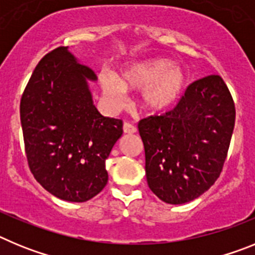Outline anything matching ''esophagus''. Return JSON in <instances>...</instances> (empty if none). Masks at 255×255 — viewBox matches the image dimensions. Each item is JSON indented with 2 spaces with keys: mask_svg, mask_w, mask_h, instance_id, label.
Wrapping results in <instances>:
<instances>
[{
  "mask_svg": "<svg viewBox=\"0 0 255 255\" xmlns=\"http://www.w3.org/2000/svg\"><path fill=\"white\" fill-rule=\"evenodd\" d=\"M123 129H124V132H125V134H134V132H136V128H135V126L130 123L124 124Z\"/></svg>",
  "mask_w": 255,
  "mask_h": 255,
  "instance_id": "esophagus-1",
  "label": "esophagus"
}]
</instances>
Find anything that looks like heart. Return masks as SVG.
Returning a JSON list of instances; mask_svg holds the SVG:
<instances>
[{
  "label": "heart",
  "mask_w": 255,
  "mask_h": 255,
  "mask_svg": "<svg viewBox=\"0 0 255 255\" xmlns=\"http://www.w3.org/2000/svg\"><path fill=\"white\" fill-rule=\"evenodd\" d=\"M185 69L167 58H149L126 66L117 78L111 73L100 75L103 96L112 105L120 106L125 92L141 91V107L152 114H159L176 105L188 88Z\"/></svg>",
  "instance_id": "heart-1"
}]
</instances>
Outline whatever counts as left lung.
Listing matches in <instances>:
<instances>
[{
    "label": "left lung",
    "instance_id": "1",
    "mask_svg": "<svg viewBox=\"0 0 255 255\" xmlns=\"http://www.w3.org/2000/svg\"><path fill=\"white\" fill-rule=\"evenodd\" d=\"M234 126L235 105L220 75L191 83L172 111L139 121L150 190L168 204L200 197L220 177Z\"/></svg>",
    "mask_w": 255,
    "mask_h": 255
}]
</instances>
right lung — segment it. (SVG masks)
Returning a JSON list of instances; mask_svg holds the SVG:
<instances>
[{
  "instance_id": "1",
  "label": "right lung",
  "mask_w": 255,
  "mask_h": 255,
  "mask_svg": "<svg viewBox=\"0 0 255 255\" xmlns=\"http://www.w3.org/2000/svg\"><path fill=\"white\" fill-rule=\"evenodd\" d=\"M97 75L67 47L47 53L20 102L29 168L40 185L67 202H87L108 181L106 159L123 135V121L93 105L88 82Z\"/></svg>"
}]
</instances>
